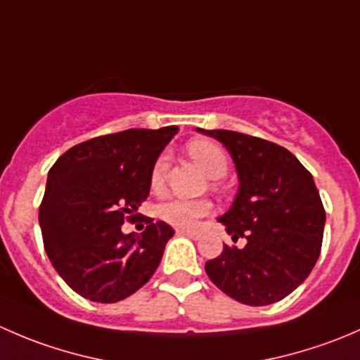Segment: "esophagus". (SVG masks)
<instances>
[{"instance_id": "1", "label": "esophagus", "mask_w": 360, "mask_h": 360, "mask_svg": "<svg viewBox=\"0 0 360 360\" xmlns=\"http://www.w3.org/2000/svg\"><path fill=\"white\" fill-rule=\"evenodd\" d=\"M176 233L177 235H186V237H191V238H198V237H200V235H198L195 230H186V228H177Z\"/></svg>"}]
</instances>
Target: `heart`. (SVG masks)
<instances>
[{"label": "heart", "mask_w": 360, "mask_h": 360, "mask_svg": "<svg viewBox=\"0 0 360 360\" xmlns=\"http://www.w3.org/2000/svg\"><path fill=\"white\" fill-rule=\"evenodd\" d=\"M188 153L202 167L203 172L212 179H219L228 172V157L219 144L207 139H195L188 143ZM169 158L162 153L155 160L150 174V184L153 190H160L165 181ZM210 210V203L207 200H191V198H169L158 207V214L163 221L174 224V226L188 228L198 219L205 216Z\"/></svg>", "instance_id": "obj_1"}]
</instances>
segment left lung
<instances>
[{
  "label": "left lung",
  "mask_w": 360,
  "mask_h": 360,
  "mask_svg": "<svg viewBox=\"0 0 360 360\" xmlns=\"http://www.w3.org/2000/svg\"><path fill=\"white\" fill-rule=\"evenodd\" d=\"M237 167V198L219 223L242 249L224 245L205 271L226 296L264 307L289 296L321 256L326 210L311 174L289 150L233 130H203Z\"/></svg>",
  "instance_id": "left-lung-1"
}]
</instances>
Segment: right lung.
Masks as SVG:
<instances>
[{
	"mask_svg": "<svg viewBox=\"0 0 360 360\" xmlns=\"http://www.w3.org/2000/svg\"><path fill=\"white\" fill-rule=\"evenodd\" d=\"M179 127L129 129L79 143L60 155L39 205L43 245L64 282L96 303H116L143 288L174 230L146 217L141 235L122 233L150 195L155 160Z\"/></svg>",
	"mask_w": 360,
	"mask_h": 360,
	"instance_id": "add662e5",
	"label": "right lung"
}]
</instances>
